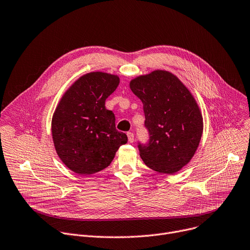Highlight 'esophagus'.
<instances>
[{
	"instance_id": "obj_1",
	"label": "esophagus",
	"mask_w": 250,
	"mask_h": 250,
	"mask_svg": "<svg viewBox=\"0 0 250 250\" xmlns=\"http://www.w3.org/2000/svg\"><path fill=\"white\" fill-rule=\"evenodd\" d=\"M127 136H128V141L130 143H133L134 142V134L132 132H128L127 133Z\"/></svg>"
}]
</instances>
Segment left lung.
<instances>
[{
  "instance_id": "1",
  "label": "left lung",
  "mask_w": 250,
  "mask_h": 250,
  "mask_svg": "<svg viewBox=\"0 0 250 250\" xmlns=\"http://www.w3.org/2000/svg\"><path fill=\"white\" fill-rule=\"evenodd\" d=\"M143 103L149 143L139 144L143 162L163 174H174L194 156L203 133L201 110L178 77L155 70L130 81Z\"/></svg>"
}]
</instances>
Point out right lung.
Returning a JSON list of instances; mask_svg holds the SVG:
<instances>
[{
	"instance_id": "obj_1",
	"label": "right lung",
	"mask_w": 250,
	"mask_h": 250,
	"mask_svg": "<svg viewBox=\"0 0 250 250\" xmlns=\"http://www.w3.org/2000/svg\"><path fill=\"white\" fill-rule=\"evenodd\" d=\"M120 83L117 75L87 73L63 94L52 117L55 150L70 170L91 175L110 165L128 141L115 127V116L105 101Z\"/></svg>"
}]
</instances>
